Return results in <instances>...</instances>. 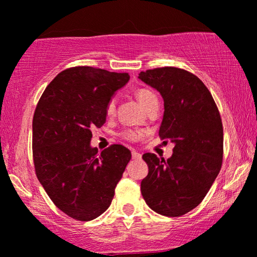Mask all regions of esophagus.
<instances>
[{
  "instance_id": "esophagus-1",
  "label": "esophagus",
  "mask_w": 257,
  "mask_h": 257,
  "mask_svg": "<svg viewBox=\"0 0 257 257\" xmlns=\"http://www.w3.org/2000/svg\"><path fill=\"white\" fill-rule=\"evenodd\" d=\"M132 157L134 160H141V157H142V155L140 153H138V152H135V150H133L132 152Z\"/></svg>"
}]
</instances>
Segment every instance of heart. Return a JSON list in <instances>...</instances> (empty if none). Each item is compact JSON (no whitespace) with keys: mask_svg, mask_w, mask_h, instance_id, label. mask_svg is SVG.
Listing matches in <instances>:
<instances>
[{"mask_svg":"<svg viewBox=\"0 0 257 257\" xmlns=\"http://www.w3.org/2000/svg\"><path fill=\"white\" fill-rule=\"evenodd\" d=\"M136 97H138L139 102L141 103L143 108H146L147 105H148L149 103H152L153 101L157 100L156 95L152 93L150 90H147V89H141V90H139L138 93H136ZM115 107H116L115 100L109 101V103L107 105V115L110 116L114 114ZM141 135H142V133L134 132V131H128V132L123 133V138L129 140V141H135V140H138Z\"/></svg>","mask_w":257,"mask_h":257,"instance_id":"heart-1","label":"heart"}]
</instances>
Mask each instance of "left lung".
<instances>
[{"label": "left lung", "instance_id": "8db88e82", "mask_svg": "<svg viewBox=\"0 0 257 257\" xmlns=\"http://www.w3.org/2000/svg\"><path fill=\"white\" fill-rule=\"evenodd\" d=\"M139 78L156 89L164 102L159 135L175 147L168 160L147 153L148 175L141 182L146 203L157 214L181 216L202 202L220 173L223 126L210 91L189 71L163 67Z\"/></svg>", "mask_w": 257, "mask_h": 257}]
</instances>
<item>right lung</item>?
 <instances>
[{
    "mask_svg": "<svg viewBox=\"0 0 257 257\" xmlns=\"http://www.w3.org/2000/svg\"><path fill=\"white\" fill-rule=\"evenodd\" d=\"M128 73L74 67L43 91L33 118L36 176L55 206L78 221H90L110 206L116 184L132 159L112 145L98 153L91 128L105 123L107 105L128 83Z\"/></svg>",
    "mask_w": 257,
    "mask_h": 257,
    "instance_id": "add662e5",
    "label": "right lung"
}]
</instances>
